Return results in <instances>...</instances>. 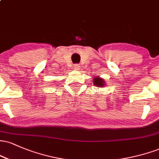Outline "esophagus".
Returning <instances> with one entry per match:
<instances>
[{"instance_id":"34e87169","label":"esophagus","mask_w":159,"mask_h":159,"mask_svg":"<svg viewBox=\"0 0 159 159\" xmlns=\"http://www.w3.org/2000/svg\"><path fill=\"white\" fill-rule=\"evenodd\" d=\"M73 67H74V69H75V70H78V69H80V66H79V64H78V63L75 64L73 66Z\"/></svg>"}]
</instances>
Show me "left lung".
Wrapping results in <instances>:
<instances>
[{"label":"left lung","instance_id":"left-lung-1","mask_svg":"<svg viewBox=\"0 0 159 159\" xmlns=\"http://www.w3.org/2000/svg\"><path fill=\"white\" fill-rule=\"evenodd\" d=\"M105 81L102 79V78H95L93 79V83L94 85H96V87H104L105 86Z\"/></svg>","mask_w":159,"mask_h":159}]
</instances>
